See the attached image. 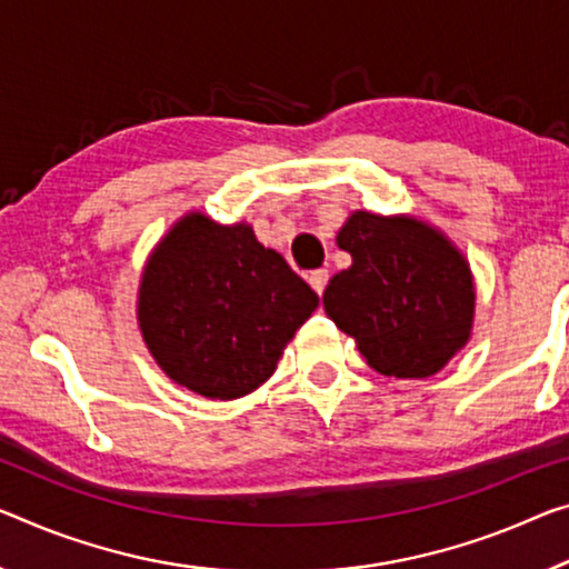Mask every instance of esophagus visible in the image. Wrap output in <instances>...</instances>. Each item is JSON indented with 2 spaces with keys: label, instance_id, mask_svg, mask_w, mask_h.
I'll list each match as a JSON object with an SVG mask.
<instances>
[{
  "label": "esophagus",
  "instance_id": "34e87169",
  "mask_svg": "<svg viewBox=\"0 0 569 569\" xmlns=\"http://www.w3.org/2000/svg\"><path fill=\"white\" fill-rule=\"evenodd\" d=\"M328 279H330L328 269H315V272L308 274V282H310V287H312V290L318 292V295H322V290H326Z\"/></svg>",
  "mask_w": 569,
  "mask_h": 569
}]
</instances>
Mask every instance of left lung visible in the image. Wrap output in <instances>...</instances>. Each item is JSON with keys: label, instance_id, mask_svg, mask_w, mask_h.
Masks as SVG:
<instances>
[{"label": "left lung", "instance_id": "8db88e82", "mask_svg": "<svg viewBox=\"0 0 569 569\" xmlns=\"http://www.w3.org/2000/svg\"><path fill=\"white\" fill-rule=\"evenodd\" d=\"M336 241L353 264L330 279L322 308L373 371L427 379L468 343L473 274L448 236L412 216L356 211Z\"/></svg>", "mask_w": 569, "mask_h": 569}]
</instances>
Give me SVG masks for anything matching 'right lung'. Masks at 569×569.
Segmentation results:
<instances>
[{"instance_id": "obj_1", "label": "right lung", "mask_w": 569, "mask_h": 569, "mask_svg": "<svg viewBox=\"0 0 569 569\" xmlns=\"http://www.w3.org/2000/svg\"><path fill=\"white\" fill-rule=\"evenodd\" d=\"M318 295L249 223L188 213L147 259L137 320L160 369L206 399H239L274 373Z\"/></svg>"}]
</instances>
